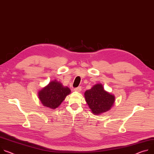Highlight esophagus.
Returning <instances> with one entry per match:
<instances>
[{"label": "esophagus", "instance_id": "obj_1", "mask_svg": "<svg viewBox=\"0 0 154 154\" xmlns=\"http://www.w3.org/2000/svg\"><path fill=\"white\" fill-rule=\"evenodd\" d=\"M75 91H77V92H80L82 90V87H79L77 88H75L74 89Z\"/></svg>", "mask_w": 154, "mask_h": 154}]
</instances>
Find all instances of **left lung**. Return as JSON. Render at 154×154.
Listing matches in <instances>:
<instances>
[{
    "instance_id": "left-lung-1",
    "label": "left lung",
    "mask_w": 154,
    "mask_h": 154,
    "mask_svg": "<svg viewBox=\"0 0 154 154\" xmlns=\"http://www.w3.org/2000/svg\"><path fill=\"white\" fill-rule=\"evenodd\" d=\"M84 95L86 102L94 115L109 110L115 102V96L105 91L102 84L99 83L87 90Z\"/></svg>"
}]
</instances>
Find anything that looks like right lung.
Masks as SVG:
<instances>
[{"label":"right lung","instance_id":"obj_1","mask_svg":"<svg viewBox=\"0 0 154 154\" xmlns=\"http://www.w3.org/2000/svg\"><path fill=\"white\" fill-rule=\"evenodd\" d=\"M71 93V90L64 87L57 80L51 81L48 84L38 93L39 100L45 107L51 109L57 108Z\"/></svg>","mask_w":154,"mask_h":154}]
</instances>
